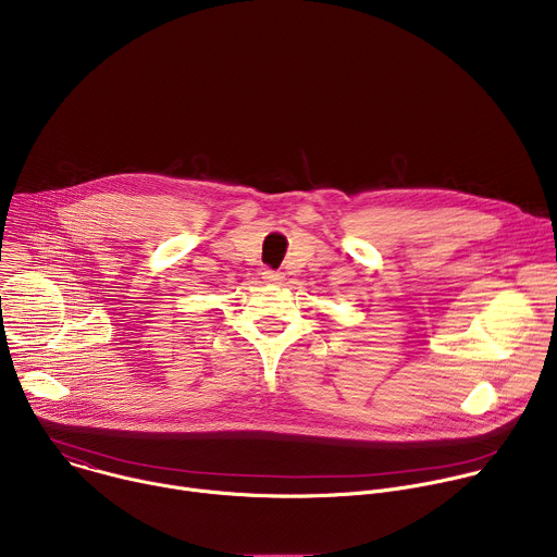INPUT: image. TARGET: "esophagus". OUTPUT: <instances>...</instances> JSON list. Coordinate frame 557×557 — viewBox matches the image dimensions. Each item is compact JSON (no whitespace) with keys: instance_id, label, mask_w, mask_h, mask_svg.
Wrapping results in <instances>:
<instances>
[{"instance_id":"obj_1","label":"esophagus","mask_w":557,"mask_h":557,"mask_svg":"<svg viewBox=\"0 0 557 557\" xmlns=\"http://www.w3.org/2000/svg\"><path fill=\"white\" fill-rule=\"evenodd\" d=\"M262 277H264V282H269V284H282V280H284L282 273H275V271H271V269H267V271L262 273Z\"/></svg>"}]
</instances>
